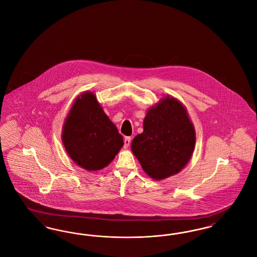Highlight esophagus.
<instances>
[{
	"mask_svg": "<svg viewBox=\"0 0 257 257\" xmlns=\"http://www.w3.org/2000/svg\"><path fill=\"white\" fill-rule=\"evenodd\" d=\"M131 143V137H125L124 139V148H128Z\"/></svg>",
	"mask_w": 257,
	"mask_h": 257,
	"instance_id": "1",
	"label": "esophagus"
}]
</instances>
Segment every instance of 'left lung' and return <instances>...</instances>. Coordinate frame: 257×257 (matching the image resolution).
<instances>
[{
	"mask_svg": "<svg viewBox=\"0 0 257 257\" xmlns=\"http://www.w3.org/2000/svg\"><path fill=\"white\" fill-rule=\"evenodd\" d=\"M196 145V131L183 104L166 96L149 108L144 132L131 148L143 170L155 180L174 175L188 164Z\"/></svg>",
	"mask_w": 257,
	"mask_h": 257,
	"instance_id": "left-lung-1",
	"label": "left lung"
}]
</instances>
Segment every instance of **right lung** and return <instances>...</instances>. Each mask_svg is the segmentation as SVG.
Masks as SVG:
<instances>
[{
	"mask_svg": "<svg viewBox=\"0 0 257 257\" xmlns=\"http://www.w3.org/2000/svg\"><path fill=\"white\" fill-rule=\"evenodd\" d=\"M69 157L86 171L107 167L123 147V138L92 92L76 98L62 128Z\"/></svg>",
	"mask_w": 257,
	"mask_h": 257,
	"instance_id": "obj_1",
	"label": "right lung"
}]
</instances>
